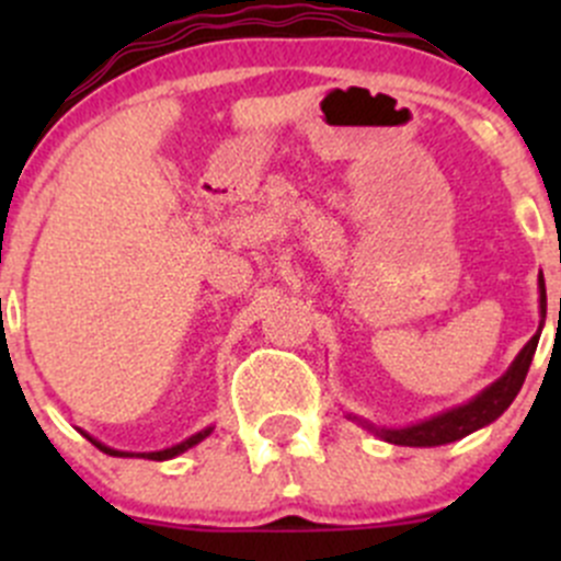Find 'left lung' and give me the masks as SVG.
Masks as SVG:
<instances>
[{"instance_id":"8db88e82","label":"left lung","mask_w":561,"mask_h":561,"mask_svg":"<svg viewBox=\"0 0 561 561\" xmlns=\"http://www.w3.org/2000/svg\"><path fill=\"white\" fill-rule=\"evenodd\" d=\"M540 317L546 320V279L540 274ZM542 320L540 328H537L535 336L524 344L522 353L516 355V360L511 364V369L500 377L496 382H491L489 388L480 390L474 399H469L467 404L454 407L448 412H439V415L428 417V421L415 423V426H404V428H377L371 423L360 421V417L350 415L353 421H358L360 426L375 432L377 437H382L386 443L393 445H407V448H434V445H448L456 443V439L467 437V434L478 432V428L489 426L494 423L507 407L513 404V399L522 390L526 371H529L531 355H535L537 342H540V331H542Z\"/></svg>"}]
</instances>
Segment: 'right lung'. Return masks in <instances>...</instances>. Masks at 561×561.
Returning a JSON list of instances; mask_svg holds the SVG:
<instances>
[{
  "label": "right lung",
  "mask_w": 561,
  "mask_h": 561,
  "mask_svg": "<svg viewBox=\"0 0 561 561\" xmlns=\"http://www.w3.org/2000/svg\"><path fill=\"white\" fill-rule=\"evenodd\" d=\"M211 432H214V426H208V428H203V432L192 434V437H190V439H184V443L173 445V448H165V450H154V454H127V450H113V448H107V445L100 443V439L89 437L87 432H83V437H87L89 443H92V445H98V448L103 450V454H107V456H144V458H151V461H168V458H173V456L184 454V450L195 448V445H197V443H203V439H206L208 434H211Z\"/></svg>",
  "instance_id": "obj_1"
}]
</instances>
